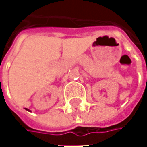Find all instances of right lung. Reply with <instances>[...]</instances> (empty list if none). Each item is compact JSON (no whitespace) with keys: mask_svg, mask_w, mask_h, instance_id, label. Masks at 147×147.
<instances>
[{"mask_svg":"<svg viewBox=\"0 0 147 147\" xmlns=\"http://www.w3.org/2000/svg\"><path fill=\"white\" fill-rule=\"evenodd\" d=\"M26 110H27V111H30V110H29V109H27V108H26Z\"/></svg>","mask_w":147,"mask_h":147,"instance_id":"obj_1","label":"right lung"}]
</instances>
